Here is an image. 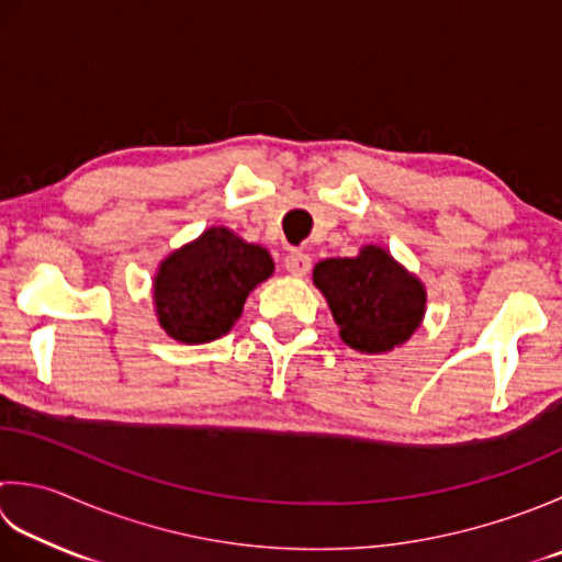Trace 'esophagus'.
<instances>
[{
  "instance_id": "obj_1",
  "label": "esophagus",
  "mask_w": 562,
  "mask_h": 562,
  "mask_svg": "<svg viewBox=\"0 0 562 562\" xmlns=\"http://www.w3.org/2000/svg\"><path fill=\"white\" fill-rule=\"evenodd\" d=\"M284 270L294 274V278H304V274L312 270V258L302 250H292L290 256L284 258Z\"/></svg>"
}]
</instances>
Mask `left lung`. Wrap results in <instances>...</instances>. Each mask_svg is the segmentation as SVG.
<instances>
[{
    "label": "left lung",
    "instance_id": "1",
    "mask_svg": "<svg viewBox=\"0 0 562 562\" xmlns=\"http://www.w3.org/2000/svg\"><path fill=\"white\" fill-rule=\"evenodd\" d=\"M314 284L326 296L344 344L360 353L400 348L426 312L422 280L380 246H362L356 258L316 262Z\"/></svg>",
    "mask_w": 562,
    "mask_h": 562
}]
</instances>
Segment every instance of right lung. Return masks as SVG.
<instances>
[{
    "label": "right lung",
    "instance_id": "add662e5",
    "mask_svg": "<svg viewBox=\"0 0 562 562\" xmlns=\"http://www.w3.org/2000/svg\"><path fill=\"white\" fill-rule=\"evenodd\" d=\"M274 270L270 252L226 226L172 250L153 280L162 331L180 344H209L231 331L248 294Z\"/></svg>",
    "mask_w": 562,
    "mask_h": 562
}]
</instances>
